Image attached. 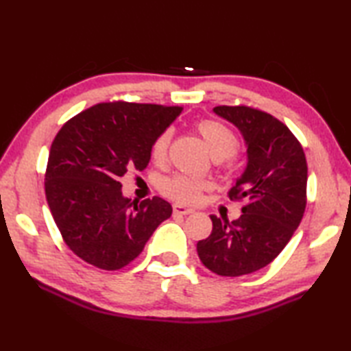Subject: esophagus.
<instances>
[{
	"label": "esophagus",
	"mask_w": 351,
	"mask_h": 351,
	"mask_svg": "<svg viewBox=\"0 0 351 351\" xmlns=\"http://www.w3.org/2000/svg\"><path fill=\"white\" fill-rule=\"evenodd\" d=\"M173 213H176V215H190V213H193V209H189V207L182 204H175Z\"/></svg>",
	"instance_id": "esophagus-1"
}]
</instances>
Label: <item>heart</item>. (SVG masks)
<instances>
[{"mask_svg": "<svg viewBox=\"0 0 351 351\" xmlns=\"http://www.w3.org/2000/svg\"><path fill=\"white\" fill-rule=\"evenodd\" d=\"M197 132L203 136L207 147L215 159H228L239 152L240 139L237 133L224 122L217 119H201L195 123ZM171 139V130L164 128L156 134L150 145L152 159L156 164H162L167 159L169 145ZM213 182L207 178H197L189 175H173L165 178L161 182V190L165 197L182 204H195L203 197L204 192H209Z\"/></svg>", "mask_w": 351, "mask_h": 351, "instance_id": "1", "label": "heart"}]
</instances>
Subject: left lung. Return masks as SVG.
I'll return each mask as SVG.
<instances>
[{
    "label": "left lung",
    "mask_w": 351,
    "mask_h": 351,
    "mask_svg": "<svg viewBox=\"0 0 351 351\" xmlns=\"http://www.w3.org/2000/svg\"><path fill=\"white\" fill-rule=\"evenodd\" d=\"M247 144V167L229 190L230 201H245L235 221L210 215L212 234L197 251L207 269L239 277L269 265L299 228L306 207V158L291 130L247 105L215 106Z\"/></svg>",
    "instance_id": "8db88e82"
}]
</instances>
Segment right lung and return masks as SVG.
Here are the masks:
<instances>
[{
	"mask_svg": "<svg viewBox=\"0 0 351 351\" xmlns=\"http://www.w3.org/2000/svg\"><path fill=\"white\" fill-rule=\"evenodd\" d=\"M182 108L102 102L71 117L52 141L45 173L49 209L64 243L96 268L132 263L171 206L162 198L132 201L122 195L127 170L142 171L150 145Z\"/></svg>",
	"mask_w": 351,
	"mask_h": 351,
	"instance_id": "obj_1",
	"label": "right lung"
}]
</instances>
